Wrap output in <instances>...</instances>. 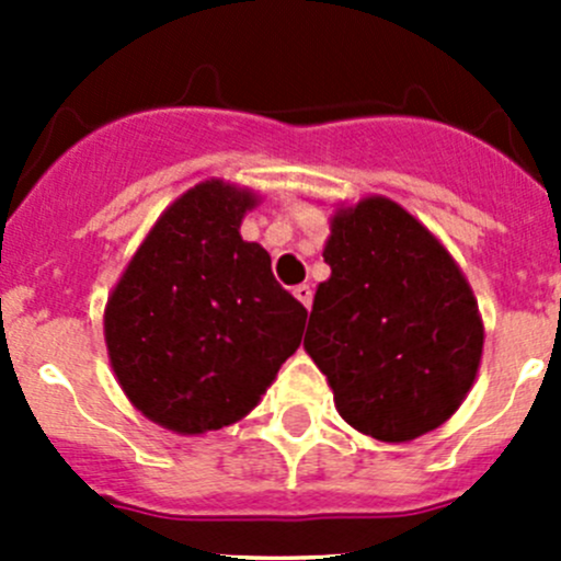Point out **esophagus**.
I'll return each mask as SVG.
<instances>
[{
    "mask_svg": "<svg viewBox=\"0 0 561 561\" xmlns=\"http://www.w3.org/2000/svg\"><path fill=\"white\" fill-rule=\"evenodd\" d=\"M293 296H296L298 301L304 304V307H307V309H312V298H314L312 287H309V285H298L296 290H293Z\"/></svg>",
    "mask_w": 561,
    "mask_h": 561,
    "instance_id": "esophagus-1",
    "label": "esophagus"
}]
</instances>
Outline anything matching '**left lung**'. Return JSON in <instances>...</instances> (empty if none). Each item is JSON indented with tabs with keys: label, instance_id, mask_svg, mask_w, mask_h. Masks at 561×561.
Here are the masks:
<instances>
[{
	"label": "left lung",
	"instance_id": "left-lung-1",
	"mask_svg": "<svg viewBox=\"0 0 561 561\" xmlns=\"http://www.w3.org/2000/svg\"><path fill=\"white\" fill-rule=\"evenodd\" d=\"M304 347L350 426L407 443L458 410L483 353V322L445 247L388 197L339 211Z\"/></svg>",
	"mask_w": 561,
	"mask_h": 561
}]
</instances>
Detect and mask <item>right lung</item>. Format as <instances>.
I'll return each mask as SVG.
<instances>
[{
    "label": "right lung",
    "instance_id": "right-lung-1",
    "mask_svg": "<svg viewBox=\"0 0 561 561\" xmlns=\"http://www.w3.org/2000/svg\"><path fill=\"white\" fill-rule=\"evenodd\" d=\"M252 206L244 190L197 184L157 219L107 298L118 386L171 432L241 421L301 344L307 309L239 233Z\"/></svg>",
    "mask_w": 561,
    "mask_h": 561
}]
</instances>
